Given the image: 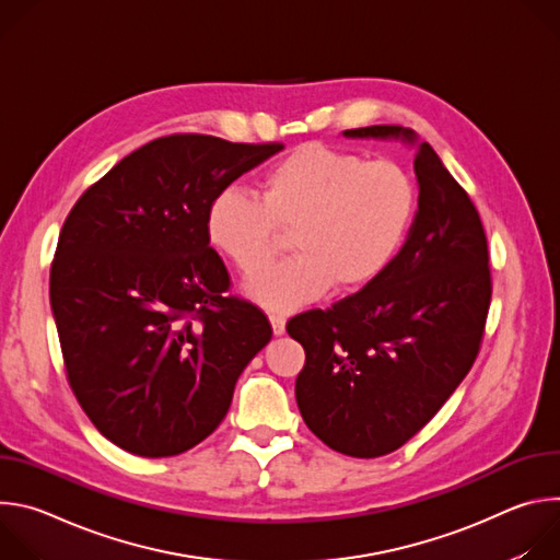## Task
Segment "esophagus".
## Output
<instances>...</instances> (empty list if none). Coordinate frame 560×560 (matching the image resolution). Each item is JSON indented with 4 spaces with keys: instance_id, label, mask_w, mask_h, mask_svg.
Segmentation results:
<instances>
[{
    "instance_id": "esophagus-1",
    "label": "esophagus",
    "mask_w": 560,
    "mask_h": 560,
    "mask_svg": "<svg viewBox=\"0 0 560 560\" xmlns=\"http://www.w3.org/2000/svg\"><path fill=\"white\" fill-rule=\"evenodd\" d=\"M270 324H272V332L277 337L285 332V318L281 314H270Z\"/></svg>"
}]
</instances>
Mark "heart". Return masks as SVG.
Listing matches in <instances>:
<instances>
[{
	"instance_id": "heart-1",
	"label": "heart",
	"mask_w": 560,
	"mask_h": 560,
	"mask_svg": "<svg viewBox=\"0 0 560 560\" xmlns=\"http://www.w3.org/2000/svg\"><path fill=\"white\" fill-rule=\"evenodd\" d=\"M417 210L410 173L372 159L305 143L275 164L261 199L236 188L212 197L206 210L208 244L244 277H255L293 232L298 255L250 283L272 310H296L332 285L357 292L374 283L401 253Z\"/></svg>"
}]
</instances>
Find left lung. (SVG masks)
<instances>
[{
	"label": "left lung",
	"mask_w": 560,
	"mask_h": 560,
	"mask_svg": "<svg viewBox=\"0 0 560 560\" xmlns=\"http://www.w3.org/2000/svg\"><path fill=\"white\" fill-rule=\"evenodd\" d=\"M343 135L417 141L404 126ZM415 173L419 212L392 266L285 326L305 350L294 385L305 425L354 458L389 454L421 432L474 365L486 332L492 272L481 217L425 141Z\"/></svg>",
	"instance_id": "obj_1"
}]
</instances>
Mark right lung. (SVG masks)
<instances>
[{"mask_svg":"<svg viewBox=\"0 0 560 560\" xmlns=\"http://www.w3.org/2000/svg\"><path fill=\"white\" fill-rule=\"evenodd\" d=\"M281 148L159 137L66 217L50 266L66 378L117 447L162 458L201 443L228 415L238 374L272 339L268 316L228 294L206 210Z\"/></svg>","mask_w":560,"mask_h":560,"instance_id":"1","label":"right lung"}]
</instances>
